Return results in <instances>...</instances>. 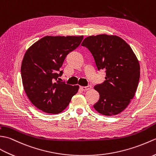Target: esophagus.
Segmentation results:
<instances>
[{
    "label": "esophagus",
    "mask_w": 156,
    "mask_h": 156,
    "mask_svg": "<svg viewBox=\"0 0 156 156\" xmlns=\"http://www.w3.org/2000/svg\"><path fill=\"white\" fill-rule=\"evenodd\" d=\"M91 88V85H87V86H85V87H84V86H81V87H80V89L82 90V91H87V90L90 89Z\"/></svg>",
    "instance_id": "obj_1"
}]
</instances>
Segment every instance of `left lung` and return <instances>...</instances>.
<instances>
[{
	"mask_svg": "<svg viewBox=\"0 0 156 156\" xmlns=\"http://www.w3.org/2000/svg\"><path fill=\"white\" fill-rule=\"evenodd\" d=\"M91 52L97 69H103L105 80L94 88L99 93L95 109L105 115H114L125 109L133 98L139 83V61L125 41L117 36L88 37L81 43Z\"/></svg>",
	"mask_w": 156,
	"mask_h": 156,
	"instance_id": "obj_1",
	"label": "left lung"
}]
</instances>
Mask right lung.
I'll use <instances>...</instances> for the list:
<instances>
[{"instance_id": "obj_1", "label": "right lung", "mask_w": 156, "mask_h": 156, "mask_svg": "<svg viewBox=\"0 0 156 156\" xmlns=\"http://www.w3.org/2000/svg\"><path fill=\"white\" fill-rule=\"evenodd\" d=\"M83 36H47L27 51L21 65L24 89L31 103L47 113L63 111L79 86L61 81V67L67 55L79 47Z\"/></svg>"}]
</instances>
